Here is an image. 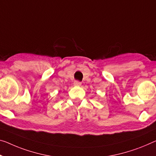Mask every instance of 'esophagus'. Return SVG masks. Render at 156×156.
<instances>
[{
  "mask_svg": "<svg viewBox=\"0 0 156 156\" xmlns=\"http://www.w3.org/2000/svg\"><path fill=\"white\" fill-rule=\"evenodd\" d=\"M74 85L76 86H81V82H80V81H75V82H74Z\"/></svg>",
  "mask_w": 156,
  "mask_h": 156,
  "instance_id": "obj_1",
  "label": "esophagus"
}]
</instances>
